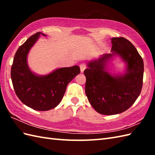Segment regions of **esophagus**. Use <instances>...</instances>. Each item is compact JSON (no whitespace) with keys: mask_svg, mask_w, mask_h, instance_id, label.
<instances>
[{"mask_svg":"<svg viewBox=\"0 0 155 155\" xmlns=\"http://www.w3.org/2000/svg\"><path fill=\"white\" fill-rule=\"evenodd\" d=\"M80 68H81V72H83L84 69L86 68V65H85V64L84 63H82L80 64Z\"/></svg>","mask_w":155,"mask_h":155,"instance_id":"esophagus-1","label":"esophagus"}]
</instances>
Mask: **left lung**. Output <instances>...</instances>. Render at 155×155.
<instances>
[{
  "instance_id": "left-lung-1",
  "label": "left lung",
  "mask_w": 155,
  "mask_h": 155,
  "mask_svg": "<svg viewBox=\"0 0 155 155\" xmlns=\"http://www.w3.org/2000/svg\"><path fill=\"white\" fill-rule=\"evenodd\" d=\"M110 53L89 61L84 71L85 93L91 106L98 113L113 115L129 108L142 90L144 63L136 48L123 37L112 38ZM118 56L125 64L123 73L113 74L108 62Z\"/></svg>"
}]
</instances>
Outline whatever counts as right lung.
I'll return each mask as SVG.
<instances>
[{"label": "right lung", "mask_w": 155, "mask_h": 155, "mask_svg": "<svg viewBox=\"0 0 155 155\" xmlns=\"http://www.w3.org/2000/svg\"><path fill=\"white\" fill-rule=\"evenodd\" d=\"M41 35L47 36L38 32L18 48L11 67V79L15 93L23 104L36 110L46 111L58 106L68 84L81 71L75 65L56 68L44 75L32 72L28 64V55Z\"/></svg>", "instance_id": "obj_1"}]
</instances>
